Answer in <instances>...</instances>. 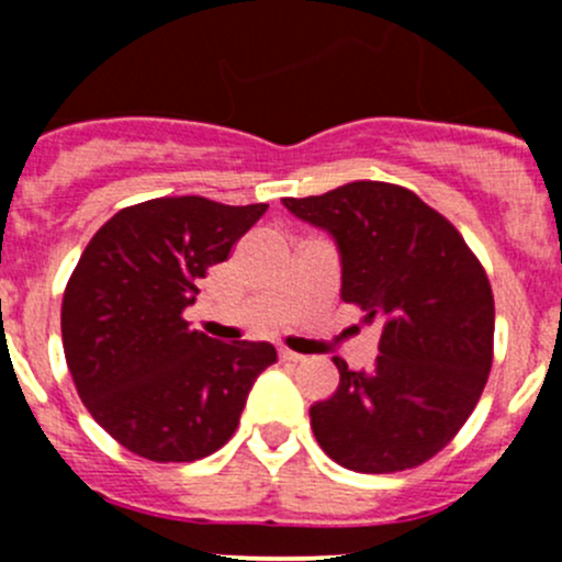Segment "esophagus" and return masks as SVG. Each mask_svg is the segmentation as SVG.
<instances>
[{
    "label": "esophagus",
    "mask_w": 562,
    "mask_h": 562,
    "mask_svg": "<svg viewBox=\"0 0 562 562\" xmlns=\"http://www.w3.org/2000/svg\"><path fill=\"white\" fill-rule=\"evenodd\" d=\"M280 361H285V364H299V361H304V356L293 353V350L288 348H280Z\"/></svg>",
    "instance_id": "obj_1"
}]
</instances>
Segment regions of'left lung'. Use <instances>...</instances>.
Instances as JSON below:
<instances>
[{"label": "left lung", "instance_id": "obj_1", "mask_svg": "<svg viewBox=\"0 0 562 562\" xmlns=\"http://www.w3.org/2000/svg\"><path fill=\"white\" fill-rule=\"evenodd\" d=\"M282 203L334 236L342 302L381 323L370 372L334 359L339 386L310 407L315 440L356 473L418 468L454 440L490 378L495 299L484 266L407 187L350 181Z\"/></svg>", "mask_w": 562, "mask_h": 562}]
</instances>
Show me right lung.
<instances>
[{"label": "right lung", "mask_w": 562, "mask_h": 562, "mask_svg": "<svg viewBox=\"0 0 562 562\" xmlns=\"http://www.w3.org/2000/svg\"><path fill=\"white\" fill-rule=\"evenodd\" d=\"M266 209L151 198L113 214L81 252L61 299L65 359L94 422L133 454L195 462L223 449L277 361L274 345L220 342L181 317Z\"/></svg>", "instance_id": "1"}]
</instances>
